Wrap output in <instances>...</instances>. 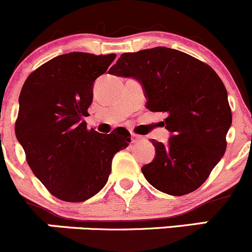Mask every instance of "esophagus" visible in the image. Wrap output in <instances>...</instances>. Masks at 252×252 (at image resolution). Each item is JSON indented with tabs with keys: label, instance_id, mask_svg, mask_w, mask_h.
Returning a JSON list of instances; mask_svg holds the SVG:
<instances>
[{
	"label": "esophagus",
	"instance_id": "34e87169",
	"mask_svg": "<svg viewBox=\"0 0 252 252\" xmlns=\"http://www.w3.org/2000/svg\"><path fill=\"white\" fill-rule=\"evenodd\" d=\"M143 139L144 138L142 136H138V134H132V142H133V143H138V142H142Z\"/></svg>",
	"mask_w": 252,
	"mask_h": 252
}]
</instances>
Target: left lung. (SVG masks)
<instances>
[{"label": "left lung", "instance_id": "left-lung-1", "mask_svg": "<svg viewBox=\"0 0 252 252\" xmlns=\"http://www.w3.org/2000/svg\"><path fill=\"white\" fill-rule=\"evenodd\" d=\"M109 73L142 84L147 109L166 113L168 144L152 139L156 158L142 168L157 190L183 196L197 190L226 149L231 125L228 93L212 67L179 50L158 46L126 52Z\"/></svg>", "mask_w": 252, "mask_h": 252}]
</instances>
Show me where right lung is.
I'll use <instances>...</instances> for the list:
<instances>
[{
    "instance_id": "obj_1",
    "label": "right lung",
    "mask_w": 252,
    "mask_h": 252,
    "mask_svg": "<svg viewBox=\"0 0 252 252\" xmlns=\"http://www.w3.org/2000/svg\"><path fill=\"white\" fill-rule=\"evenodd\" d=\"M115 57L60 55L32 72L21 91L17 139L34 175L66 202H83L98 193L110 175L114 156L131 142L126 129L103 134L83 121L93 101L94 82Z\"/></svg>"
}]
</instances>
